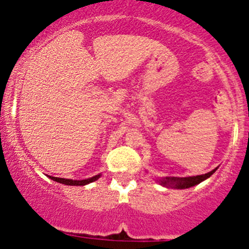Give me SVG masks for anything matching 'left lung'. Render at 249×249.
<instances>
[{
    "mask_svg": "<svg viewBox=\"0 0 249 249\" xmlns=\"http://www.w3.org/2000/svg\"><path fill=\"white\" fill-rule=\"evenodd\" d=\"M216 171V169L213 170V171L208 172L205 175H199V176H193V177H166V178L160 179L161 181L162 186L166 187H175V188H189V187H193L196 184L200 183L204 179H207L208 177L212 176L214 172Z\"/></svg>",
    "mask_w": 249,
    "mask_h": 249,
    "instance_id": "obj_1",
    "label": "left lung"
}]
</instances>
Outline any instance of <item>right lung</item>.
I'll return each mask as SVG.
<instances>
[{
  "label": "right lung",
  "instance_id": "right-lung-1",
  "mask_svg": "<svg viewBox=\"0 0 249 249\" xmlns=\"http://www.w3.org/2000/svg\"><path fill=\"white\" fill-rule=\"evenodd\" d=\"M99 177H100V175H96V176L91 177V178L82 179V181H75V179H67V178H60V177H52V176H50V178L53 179V181H56V182H60V183L67 184V186H84V184L91 183V182L96 181Z\"/></svg>",
  "mask_w": 249,
  "mask_h": 249
}]
</instances>
